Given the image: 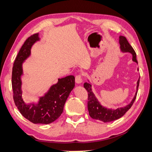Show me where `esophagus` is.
<instances>
[{
	"instance_id": "34e87169",
	"label": "esophagus",
	"mask_w": 152,
	"mask_h": 152,
	"mask_svg": "<svg viewBox=\"0 0 152 152\" xmlns=\"http://www.w3.org/2000/svg\"><path fill=\"white\" fill-rule=\"evenodd\" d=\"M75 81L76 84H81L82 82V76L81 75H77L76 76L75 78Z\"/></svg>"
}]
</instances>
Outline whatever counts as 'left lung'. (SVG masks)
<instances>
[{"label": "left lung", "instance_id": "1", "mask_svg": "<svg viewBox=\"0 0 152 152\" xmlns=\"http://www.w3.org/2000/svg\"><path fill=\"white\" fill-rule=\"evenodd\" d=\"M119 43L120 50L122 52H129L132 55V60L137 64L136 60V54L135 52L134 48L129 45L126 38L123 36H120ZM138 70V68H137ZM140 84V78L137 82L136 92L135 94L134 98L132 99L131 102L126 105V106L118 107L117 109H110L105 107L101 104L98 101L97 98L96 97L94 94L92 90V84L88 80V82H85L84 84V87L87 90L88 93V110L89 112L90 116L93 119L100 120L103 122H109L115 120H118L126 114V112L133 105L135 100H136L137 89H138Z\"/></svg>", "mask_w": 152, "mask_h": 152}]
</instances>
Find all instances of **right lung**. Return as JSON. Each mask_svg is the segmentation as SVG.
I'll list each match as a JSON object with an SVG mask.
<instances>
[{
  "label": "right lung",
  "instance_id": "add662e5",
  "mask_svg": "<svg viewBox=\"0 0 152 152\" xmlns=\"http://www.w3.org/2000/svg\"><path fill=\"white\" fill-rule=\"evenodd\" d=\"M40 40L38 33L26 39L14 62L12 72L13 98L19 112L26 119L34 124H48L54 122L63 112L66 101L75 86V78L68 76L58 78L56 84L50 87L44 96H40L37 102L26 103L24 101L21 89L23 75V64L31 54L33 45Z\"/></svg>",
  "mask_w": 152,
  "mask_h": 152
}]
</instances>
